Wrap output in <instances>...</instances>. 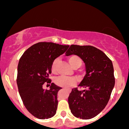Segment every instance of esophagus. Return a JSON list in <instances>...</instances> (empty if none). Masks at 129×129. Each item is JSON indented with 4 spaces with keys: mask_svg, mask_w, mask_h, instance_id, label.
I'll return each instance as SVG.
<instances>
[{
    "mask_svg": "<svg viewBox=\"0 0 129 129\" xmlns=\"http://www.w3.org/2000/svg\"><path fill=\"white\" fill-rule=\"evenodd\" d=\"M66 90H67L69 92H71V89H67Z\"/></svg>",
    "mask_w": 129,
    "mask_h": 129,
    "instance_id": "esophagus-1",
    "label": "esophagus"
}]
</instances>
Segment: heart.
<instances>
[{
    "label": "heart",
    "instance_id": "obj_1",
    "mask_svg": "<svg viewBox=\"0 0 129 129\" xmlns=\"http://www.w3.org/2000/svg\"><path fill=\"white\" fill-rule=\"evenodd\" d=\"M68 60L71 66L75 69L80 67L82 64V61L81 58L76 55H72L69 57ZM59 62L60 59L58 58H55L53 61L51 66V70L52 72L55 73L57 72V67L59 64ZM55 83L57 85L62 87H69L74 86L75 85V81L72 78L62 76L57 77L55 80Z\"/></svg>",
    "mask_w": 129,
    "mask_h": 129
}]
</instances>
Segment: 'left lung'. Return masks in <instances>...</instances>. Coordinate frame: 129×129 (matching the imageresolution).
Wrapping results in <instances>:
<instances>
[{
  "label": "left lung",
  "mask_w": 129,
  "mask_h": 129,
  "mask_svg": "<svg viewBox=\"0 0 129 129\" xmlns=\"http://www.w3.org/2000/svg\"><path fill=\"white\" fill-rule=\"evenodd\" d=\"M66 54L81 58L86 72L79 85L84 90L72 89L69 95L71 111L76 117L90 119L103 110L110 99L115 85L112 62L103 52L90 45H71Z\"/></svg>",
  "instance_id": "left-lung-1"
}]
</instances>
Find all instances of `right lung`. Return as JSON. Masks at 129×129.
I'll return each instance as SVG.
<instances>
[{
	"mask_svg": "<svg viewBox=\"0 0 129 129\" xmlns=\"http://www.w3.org/2000/svg\"><path fill=\"white\" fill-rule=\"evenodd\" d=\"M69 45L52 42H39L23 54L17 67V84L23 104L28 112L39 119H47L56 114L57 93L62 88L52 83L49 90L43 89L51 83L53 61L63 54Z\"/></svg>",
	"mask_w": 129,
	"mask_h": 129,
	"instance_id": "add662e5",
	"label": "right lung"
}]
</instances>
